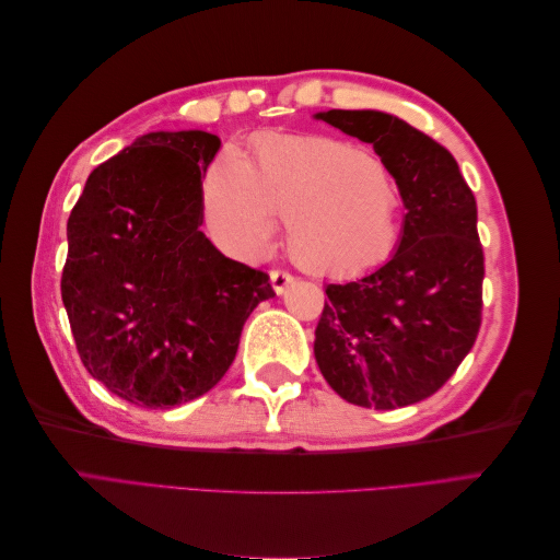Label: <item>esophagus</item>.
Masks as SVG:
<instances>
[{
  "label": "esophagus",
  "instance_id": "1",
  "mask_svg": "<svg viewBox=\"0 0 560 560\" xmlns=\"http://www.w3.org/2000/svg\"><path fill=\"white\" fill-rule=\"evenodd\" d=\"M292 282H294V276L287 273V270H270V284H273L276 294H282Z\"/></svg>",
  "mask_w": 560,
  "mask_h": 560
}]
</instances>
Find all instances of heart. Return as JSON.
I'll return each instance as SVG.
<instances>
[{
	"instance_id": "obj_1",
	"label": "heart",
	"mask_w": 560,
	"mask_h": 560,
	"mask_svg": "<svg viewBox=\"0 0 560 560\" xmlns=\"http://www.w3.org/2000/svg\"><path fill=\"white\" fill-rule=\"evenodd\" d=\"M202 212L214 241L238 257H259L287 222V249L311 273L346 276L395 252L401 194L385 163L322 135H273L252 167L235 151L217 159L202 184Z\"/></svg>"
}]
</instances>
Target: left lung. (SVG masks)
<instances>
[{"instance_id": "obj_1", "label": "left lung", "mask_w": 560, "mask_h": 560, "mask_svg": "<svg viewBox=\"0 0 560 560\" xmlns=\"http://www.w3.org/2000/svg\"><path fill=\"white\" fill-rule=\"evenodd\" d=\"M317 118L374 144L406 214L393 259L358 282L327 284L315 360L346 401L399 409L434 395L479 336L477 200L451 151L401 118L371 109H329Z\"/></svg>"}]
</instances>
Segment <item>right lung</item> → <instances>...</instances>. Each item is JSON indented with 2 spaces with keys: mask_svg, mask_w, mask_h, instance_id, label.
I'll use <instances>...</instances> for the list:
<instances>
[{
  "mask_svg": "<svg viewBox=\"0 0 560 560\" xmlns=\"http://www.w3.org/2000/svg\"><path fill=\"white\" fill-rule=\"evenodd\" d=\"M217 135L149 132L97 165L67 219L60 292L77 352L109 393L171 409L229 371L249 313L276 296L264 270L200 231Z\"/></svg>",
  "mask_w": 560,
  "mask_h": 560,
  "instance_id": "add662e5",
  "label": "right lung"
}]
</instances>
